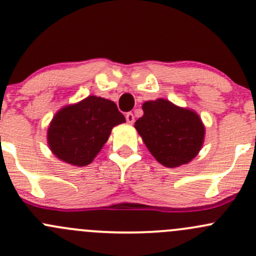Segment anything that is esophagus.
Here are the masks:
<instances>
[{"label":"esophagus","instance_id":"esophagus-1","mask_svg":"<svg viewBox=\"0 0 256 256\" xmlns=\"http://www.w3.org/2000/svg\"><path fill=\"white\" fill-rule=\"evenodd\" d=\"M126 121H128V124H130V125H132V124L135 122V116H134L132 112L126 114Z\"/></svg>","mask_w":256,"mask_h":256}]
</instances>
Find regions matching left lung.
Instances as JSON below:
<instances>
[{"mask_svg": "<svg viewBox=\"0 0 256 256\" xmlns=\"http://www.w3.org/2000/svg\"><path fill=\"white\" fill-rule=\"evenodd\" d=\"M144 116L135 128L152 156L166 167H178L192 161L202 148L204 125L193 110L157 99L142 105Z\"/></svg>", "mask_w": 256, "mask_h": 256, "instance_id": "1", "label": "left lung"}]
</instances>
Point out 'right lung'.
<instances>
[{
    "label": "right lung",
    "mask_w": 256,
    "mask_h": 256,
    "mask_svg": "<svg viewBox=\"0 0 256 256\" xmlns=\"http://www.w3.org/2000/svg\"><path fill=\"white\" fill-rule=\"evenodd\" d=\"M125 121L115 102L90 95L56 114L48 128V144L62 161L86 166L102 148L114 126Z\"/></svg>",
    "instance_id": "1"
}]
</instances>
